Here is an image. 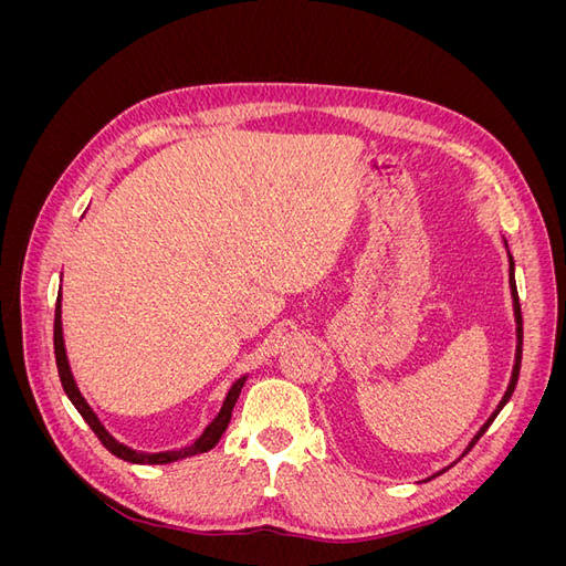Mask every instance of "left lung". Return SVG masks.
<instances>
[{"instance_id": "1", "label": "left lung", "mask_w": 566, "mask_h": 566, "mask_svg": "<svg viewBox=\"0 0 566 566\" xmlns=\"http://www.w3.org/2000/svg\"><path fill=\"white\" fill-rule=\"evenodd\" d=\"M510 290H512V304H515V321H517V354H515V368H512V378H510V385H507V391L503 394V399H501V403H499V408L493 410L491 413V418L482 424V430H479L476 434H474V439L470 441V447L465 449V453L474 447V443L479 441V437H482L486 430H489V424L495 420V416L501 413V408L510 401V397H512V391H515V387H517V378H520V366H522V337H524V331H522V310H520V297H517V285H515V262H512V256H510ZM462 453V455H465ZM443 472V470H441ZM441 472H437V474H441ZM434 474V476H437ZM432 479V476H430Z\"/></svg>"}]
</instances>
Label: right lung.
Returning <instances> with one entry per match:
<instances>
[{
	"label": "right lung",
	"mask_w": 566,
	"mask_h": 566,
	"mask_svg": "<svg viewBox=\"0 0 566 566\" xmlns=\"http://www.w3.org/2000/svg\"><path fill=\"white\" fill-rule=\"evenodd\" d=\"M54 354H56V368H59V378H61V385H63V391L67 394V399L73 401V406L77 408V413L84 418V422H87L92 427V432L98 437V441L104 443V447L117 455L123 458L127 462H136V465H167V462H175V460H181V458H191V455H198V453H205L217 447V441L221 439V434H224V430L229 427V420H231V410L238 401V394H241L243 385H245V378L235 380L233 387L229 389L224 403H221V410L217 413V418L205 427V432L191 443V447H184L179 451H163V453H144V451H134L129 447H125V443H119L117 439H113L108 434V430L104 424H101V420L96 418V413L92 410V406L84 401V397L80 394L77 385H75V378L71 373V366H67V356H65V345H63V328H61V295L56 297V316H54Z\"/></svg>",
	"instance_id": "right-lung-1"
}]
</instances>
